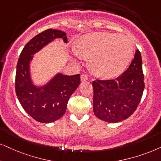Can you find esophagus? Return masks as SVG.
I'll return each mask as SVG.
<instances>
[{"label": "esophagus", "instance_id": "esophagus-1", "mask_svg": "<svg viewBox=\"0 0 161 161\" xmlns=\"http://www.w3.org/2000/svg\"><path fill=\"white\" fill-rule=\"evenodd\" d=\"M88 79V77H87V75L85 74H83L81 75V80L82 82H85V81H87Z\"/></svg>", "mask_w": 161, "mask_h": 161}]
</instances>
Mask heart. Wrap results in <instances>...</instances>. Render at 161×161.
<instances>
[{
  "mask_svg": "<svg viewBox=\"0 0 161 161\" xmlns=\"http://www.w3.org/2000/svg\"><path fill=\"white\" fill-rule=\"evenodd\" d=\"M74 52L79 58L88 60L89 69L94 76L110 79L125 71L133 58L135 47L127 36L97 32L77 39Z\"/></svg>",
  "mask_w": 161,
  "mask_h": 161,
  "instance_id": "heart-1",
  "label": "heart"
}]
</instances>
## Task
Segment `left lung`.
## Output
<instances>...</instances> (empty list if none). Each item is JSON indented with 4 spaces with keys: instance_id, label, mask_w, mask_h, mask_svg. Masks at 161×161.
I'll return each instance as SVG.
<instances>
[{
    "instance_id": "obj_1",
    "label": "left lung",
    "mask_w": 161,
    "mask_h": 161,
    "mask_svg": "<svg viewBox=\"0 0 161 161\" xmlns=\"http://www.w3.org/2000/svg\"><path fill=\"white\" fill-rule=\"evenodd\" d=\"M92 85L96 117L108 123H118L129 118L137 109L145 87L139 50L121 76L108 80L97 79Z\"/></svg>"
}]
</instances>
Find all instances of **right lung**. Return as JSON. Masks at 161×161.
Wrapping results in <instances>:
<instances>
[{
	"label": "right lung",
	"instance_id": "1",
	"mask_svg": "<svg viewBox=\"0 0 161 161\" xmlns=\"http://www.w3.org/2000/svg\"><path fill=\"white\" fill-rule=\"evenodd\" d=\"M67 34L48 29L38 34L26 44L18 58L15 75V92L26 113L40 123H52L60 119L66 111L72 93L80 84V74H58L46 86L36 87L31 83L29 64L32 56L56 38L68 43Z\"/></svg>",
	"mask_w": 161,
	"mask_h": 161
}]
</instances>
